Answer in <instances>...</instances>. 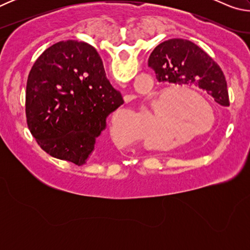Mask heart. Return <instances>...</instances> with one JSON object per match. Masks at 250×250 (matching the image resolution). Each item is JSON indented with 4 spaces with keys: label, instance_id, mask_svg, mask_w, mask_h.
I'll use <instances>...</instances> for the list:
<instances>
[{
    "label": "heart",
    "instance_id": "1",
    "mask_svg": "<svg viewBox=\"0 0 250 250\" xmlns=\"http://www.w3.org/2000/svg\"><path fill=\"white\" fill-rule=\"evenodd\" d=\"M167 104H171V101L176 96H186L193 101H197L205 109H197L193 107L190 101L186 99L174 100L171 105L170 111L167 112L166 119L162 120V126L176 139L177 141L194 137H204L210 133L216 124V113L215 109L208 100L200 92L191 89V88H177L167 87L156 95L153 100V108L156 109L163 97L167 96ZM176 100V99H175ZM128 115L126 111H117L112 116L111 125H110V134L113 140L118 143L129 141L128 139L122 138L120 135V118Z\"/></svg>",
    "mask_w": 250,
    "mask_h": 250
}]
</instances>
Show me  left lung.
Masks as SVG:
<instances>
[{
    "label": "left lung",
    "mask_w": 250,
    "mask_h": 250,
    "mask_svg": "<svg viewBox=\"0 0 250 250\" xmlns=\"http://www.w3.org/2000/svg\"><path fill=\"white\" fill-rule=\"evenodd\" d=\"M147 65L161 83L194 84L206 90L219 104L229 105L221 67L191 41L172 39L159 44L151 53Z\"/></svg>",
    "instance_id": "left-lung-1"
}]
</instances>
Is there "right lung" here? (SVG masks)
Returning a JSON list of instances; mask_svg holds the SVG:
<instances>
[{"label":"right lung","instance_id":"add662e5","mask_svg":"<svg viewBox=\"0 0 250 250\" xmlns=\"http://www.w3.org/2000/svg\"><path fill=\"white\" fill-rule=\"evenodd\" d=\"M124 104L91 45L65 41L36 59L26 86L28 129L45 152L83 166L97 160L107 118Z\"/></svg>","mask_w":250,"mask_h":250}]
</instances>
